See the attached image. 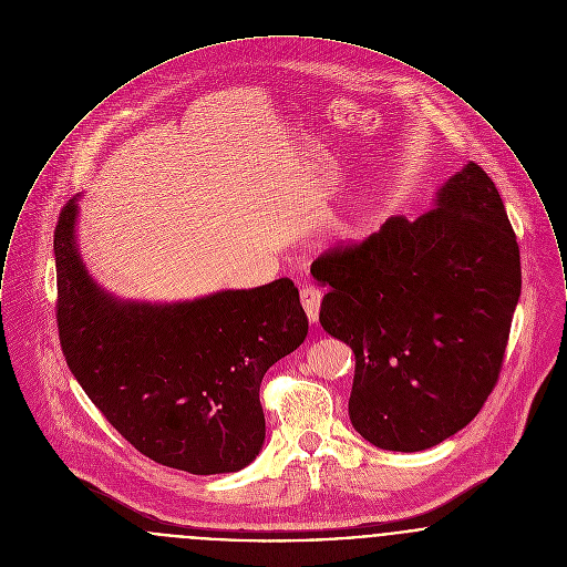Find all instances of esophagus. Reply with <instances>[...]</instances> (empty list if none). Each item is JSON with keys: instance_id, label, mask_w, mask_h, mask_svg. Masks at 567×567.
<instances>
[{"instance_id": "1", "label": "esophagus", "mask_w": 567, "mask_h": 567, "mask_svg": "<svg viewBox=\"0 0 567 567\" xmlns=\"http://www.w3.org/2000/svg\"><path fill=\"white\" fill-rule=\"evenodd\" d=\"M320 300H322V292L313 286H307L300 290V302H302V309L309 318V322H316L318 320V313H320Z\"/></svg>"}]
</instances>
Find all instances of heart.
<instances>
[{"label": "heart", "mask_w": 567, "mask_h": 567, "mask_svg": "<svg viewBox=\"0 0 567 567\" xmlns=\"http://www.w3.org/2000/svg\"><path fill=\"white\" fill-rule=\"evenodd\" d=\"M362 221H364V219H354L352 224H346V226H343V233H346V235H350V237H354V235H358V230H360Z\"/></svg>", "instance_id": "heart-1"}]
</instances>
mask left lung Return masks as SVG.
I'll use <instances>...</instances> for the list:
<instances>
[{
  "mask_svg": "<svg viewBox=\"0 0 567 567\" xmlns=\"http://www.w3.org/2000/svg\"><path fill=\"white\" fill-rule=\"evenodd\" d=\"M320 324L357 358L350 420L373 446L420 452L476 417L520 297V256L491 177L467 162L416 221L390 217L311 265Z\"/></svg>",
  "mask_w": 567,
  "mask_h": 567,
  "instance_id": "left-lung-1",
  "label": "left lung"
}]
</instances>
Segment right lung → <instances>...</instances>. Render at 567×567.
<instances>
[{
  "instance_id": "1",
  "label": "right lung",
  "mask_w": 567,
  "mask_h": 567,
  "mask_svg": "<svg viewBox=\"0 0 567 567\" xmlns=\"http://www.w3.org/2000/svg\"><path fill=\"white\" fill-rule=\"evenodd\" d=\"M79 200L53 240L61 350L76 382L155 463L196 476L247 467L267 435L262 378L307 337L297 286L281 277L175 302L120 298L81 258Z\"/></svg>"
}]
</instances>
